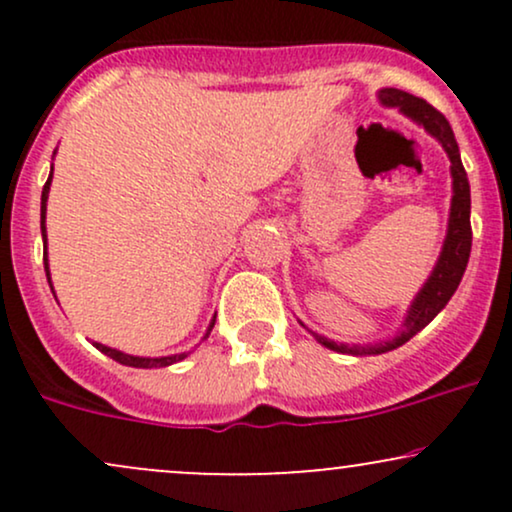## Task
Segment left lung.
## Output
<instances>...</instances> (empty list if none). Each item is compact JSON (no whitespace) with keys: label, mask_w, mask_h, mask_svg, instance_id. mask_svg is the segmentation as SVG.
<instances>
[{"label":"left lung","mask_w":512,"mask_h":512,"mask_svg":"<svg viewBox=\"0 0 512 512\" xmlns=\"http://www.w3.org/2000/svg\"><path fill=\"white\" fill-rule=\"evenodd\" d=\"M378 101L387 105V108H397L404 117H409L411 122H416L419 127H424L436 142L443 146V151L450 158V178H452V199H450V216H448V231H445L443 248L436 260V267L428 279L424 281L419 293L414 296V301L407 308L402 327H399L395 337L380 339V342L370 344H344L334 342V339L322 337L308 327L301 325L317 339V344H322L325 349L337 351V354H349V356H378L387 354V351L397 349V346L407 344L414 334H419L428 322L436 317L440 310L448 305L452 293L460 286L464 269L469 262V250H472V226H469V211H472V197H469V180L464 173L462 158H460V146L455 142V134H452L450 122L445 120L443 113H438L433 105H428L424 98L411 96L407 91H399V88H380Z\"/></svg>","instance_id":"obj_1"}]
</instances>
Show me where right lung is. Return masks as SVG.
Returning <instances> with one entry per match:
<instances>
[{
	"mask_svg": "<svg viewBox=\"0 0 512 512\" xmlns=\"http://www.w3.org/2000/svg\"><path fill=\"white\" fill-rule=\"evenodd\" d=\"M50 185H52V170H50V178H48V182H45V187H43V195H40V233H43V243H45V257H43V262H45V274H48V284H50V289H52L50 264H48V228H45V214H48V195H50ZM52 293H55V289H52ZM214 322H216V317H214V320L209 322L207 334H204L202 339H207L209 334H211V330H214ZM93 346H96L98 351H103L105 356L113 358V361L122 363V366H132V368H166V366H173V363L182 361V358H187V354H190V351H182V354L151 358V356H132V354H125V351L113 349V346H105V344H101V342H93Z\"/></svg>",
	"mask_w": 512,
	"mask_h": 512,
	"instance_id": "obj_1",
	"label": "right lung"
}]
</instances>
